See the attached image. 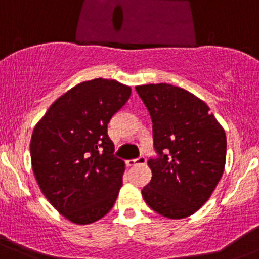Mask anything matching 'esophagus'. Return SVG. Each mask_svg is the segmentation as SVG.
I'll use <instances>...</instances> for the list:
<instances>
[{"mask_svg":"<svg viewBox=\"0 0 259 259\" xmlns=\"http://www.w3.org/2000/svg\"><path fill=\"white\" fill-rule=\"evenodd\" d=\"M146 163V159L144 156H140L138 159H130V160H126L127 166H135V165H144Z\"/></svg>","mask_w":259,"mask_h":259,"instance_id":"34e87169","label":"esophagus"}]
</instances>
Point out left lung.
Segmentation results:
<instances>
[{"label":"left lung","instance_id":"obj_1","mask_svg":"<svg viewBox=\"0 0 259 259\" xmlns=\"http://www.w3.org/2000/svg\"><path fill=\"white\" fill-rule=\"evenodd\" d=\"M135 89L150 114L159 154L148 161L151 180L143 199L160 215L187 218L204 205L223 176L226 132L207 104L184 89L170 83Z\"/></svg>","mask_w":259,"mask_h":259}]
</instances>
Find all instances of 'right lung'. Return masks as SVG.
Returning <instances> with one entry per match:
<instances>
[{
    "label": "right lung",
    "mask_w": 259,
    "mask_h": 259,
    "mask_svg": "<svg viewBox=\"0 0 259 259\" xmlns=\"http://www.w3.org/2000/svg\"><path fill=\"white\" fill-rule=\"evenodd\" d=\"M132 88L116 80L82 81L54 101L31 137L36 182L60 214L79 226L113 208L125 163L113 155L108 124Z\"/></svg>",
    "instance_id": "obj_1"
}]
</instances>
